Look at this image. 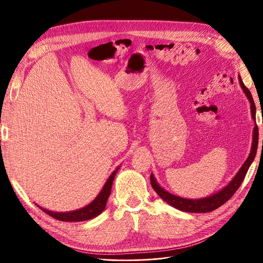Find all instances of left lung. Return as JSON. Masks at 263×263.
<instances>
[{
  "instance_id": "obj_1",
  "label": "left lung",
  "mask_w": 263,
  "mask_h": 263,
  "mask_svg": "<svg viewBox=\"0 0 263 263\" xmlns=\"http://www.w3.org/2000/svg\"><path fill=\"white\" fill-rule=\"evenodd\" d=\"M239 83H241V86L244 90L245 95L247 96V99L249 100L250 104H252V114H253V118L255 119V115H256V109H255V103L254 100L252 97V93L248 90V88L243 84L241 76L238 77ZM257 147H258V128L255 127L254 130V140H253V146H252V151H250V154L247 158L246 161L244 162V164L242 165L241 170L238 171L237 174L235 175V177L231 180V182H229V185L227 187H224L222 190H220L219 192H217L216 195H213L209 198H204V199H199V200H189V199H184V198H179L177 196L172 195L167 191H165L163 188L160 187L158 185V182L156 181L154 175H151V182H152V187L154 188V190L157 192V195L163 199L166 203H168L170 205H172L173 208L180 210L182 212H189V213H208V212H212L216 209L220 208L222 204H224L228 200H230L232 198V196L235 193V191L241 186L242 181L244 180L247 171L252 164V162L254 161V159L256 157L257 154Z\"/></svg>"
}]
</instances>
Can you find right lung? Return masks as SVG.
Listing matches in <instances>:
<instances>
[{"mask_svg": "<svg viewBox=\"0 0 263 263\" xmlns=\"http://www.w3.org/2000/svg\"><path fill=\"white\" fill-rule=\"evenodd\" d=\"M117 170L114 171L112 174L109 176V178L106 181V184L104 185L103 189H102V191L100 192V195L96 198V200L81 210H77L74 212H67V213H53V212L47 211L45 209H42L40 206L39 208L43 212L46 213L47 215L51 216L52 218L61 220V221H84V220L95 218V217H97L98 215H100L102 212H103L106 206L107 199L110 195L112 180H114V178H115Z\"/></svg>", "mask_w": 263, "mask_h": 263, "instance_id": "right-lung-1", "label": "right lung"}]
</instances>
